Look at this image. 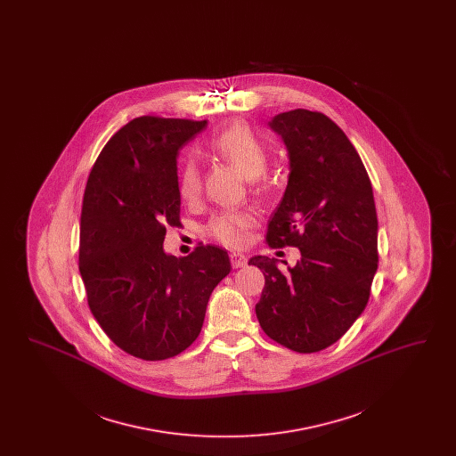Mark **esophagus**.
<instances>
[{
	"mask_svg": "<svg viewBox=\"0 0 456 456\" xmlns=\"http://www.w3.org/2000/svg\"><path fill=\"white\" fill-rule=\"evenodd\" d=\"M246 263H248V258L244 255H239V253L231 255V265L234 268H242V266H246Z\"/></svg>",
	"mask_w": 456,
	"mask_h": 456,
	"instance_id": "esophagus-1",
	"label": "esophagus"
}]
</instances>
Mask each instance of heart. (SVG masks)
I'll return each mask as SVG.
<instances>
[{"mask_svg": "<svg viewBox=\"0 0 456 456\" xmlns=\"http://www.w3.org/2000/svg\"><path fill=\"white\" fill-rule=\"evenodd\" d=\"M208 151L220 160L234 166L255 190L261 188V175L268 169V151L260 138L242 123H234L216 133L208 142ZM201 171L193 159H188L177 173V193L184 203H196L201 195ZM255 217L244 210H225L208 220L207 234L227 248H240Z\"/></svg>", "mask_w": 456, "mask_h": 456, "instance_id": "heart-1", "label": "heart"}]
</instances>
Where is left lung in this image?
Segmentation results:
<instances>
[{
    "instance_id": "obj_1",
    "label": "left lung",
    "mask_w": 456,
    "mask_h": 456,
    "mask_svg": "<svg viewBox=\"0 0 456 456\" xmlns=\"http://www.w3.org/2000/svg\"><path fill=\"white\" fill-rule=\"evenodd\" d=\"M270 126L287 145L290 174L265 242L299 248L301 260L289 272L273 258L249 260L265 275L255 309L277 344L320 352L340 340L368 304L378 270L374 196L359 153L323 112L294 109Z\"/></svg>"
}]
</instances>
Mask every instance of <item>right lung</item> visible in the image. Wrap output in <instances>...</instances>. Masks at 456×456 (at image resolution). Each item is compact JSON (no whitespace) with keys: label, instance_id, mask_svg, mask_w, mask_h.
<instances>
[{"label":"right lung","instance_id":"add662e5","mask_svg":"<svg viewBox=\"0 0 456 456\" xmlns=\"http://www.w3.org/2000/svg\"><path fill=\"white\" fill-rule=\"evenodd\" d=\"M207 119L140 116L116 131L86 186L78 268L94 318L109 338L143 361L190 347L207 304L229 275L225 249L198 242L183 258L162 249L181 225L177 151Z\"/></svg>","mask_w":456,"mask_h":456}]
</instances>
